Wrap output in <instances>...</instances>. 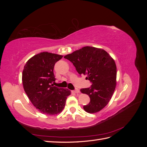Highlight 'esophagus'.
Listing matches in <instances>:
<instances>
[{
    "instance_id": "34e87169",
    "label": "esophagus",
    "mask_w": 147,
    "mask_h": 147,
    "mask_svg": "<svg viewBox=\"0 0 147 147\" xmlns=\"http://www.w3.org/2000/svg\"><path fill=\"white\" fill-rule=\"evenodd\" d=\"M73 92H75V93H77H77H79V92H80V90H78V89H75V90L73 91Z\"/></svg>"
}]
</instances>
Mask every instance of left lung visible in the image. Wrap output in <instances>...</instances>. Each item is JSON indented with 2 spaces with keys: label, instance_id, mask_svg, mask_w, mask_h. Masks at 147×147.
<instances>
[{
  "label": "left lung",
  "instance_id": "left-lung-1",
  "mask_svg": "<svg viewBox=\"0 0 147 147\" xmlns=\"http://www.w3.org/2000/svg\"><path fill=\"white\" fill-rule=\"evenodd\" d=\"M80 75H87L92 83L81 92L90 96V102L84 105L86 112H98L108 104L116 87L117 67L107 52L100 48L84 47L65 56Z\"/></svg>",
  "mask_w": 147,
  "mask_h": 147
}]
</instances>
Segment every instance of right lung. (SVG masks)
Listing matches in <instances>:
<instances>
[{"mask_svg": "<svg viewBox=\"0 0 147 147\" xmlns=\"http://www.w3.org/2000/svg\"><path fill=\"white\" fill-rule=\"evenodd\" d=\"M63 57L42 52L31 57L24 65L22 75L24 90L35 108L43 114L53 115L62 112L71 93L68 89L52 84L56 80L55 63Z\"/></svg>", "mask_w": 147, "mask_h": 147, "instance_id": "1", "label": "right lung"}]
</instances>
